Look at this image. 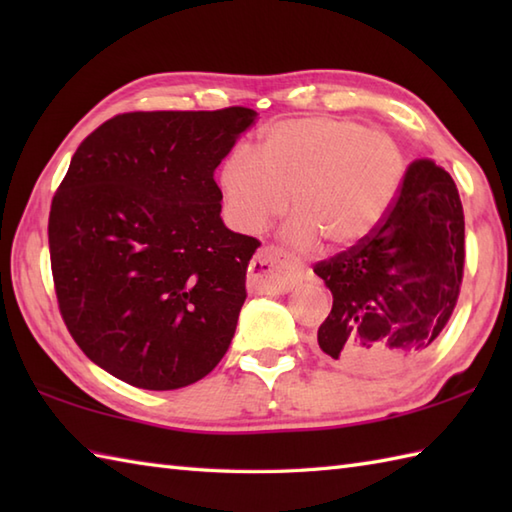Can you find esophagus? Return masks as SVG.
Returning <instances> with one entry per match:
<instances>
[{"instance_id": "obj_1", "label": "esophagus", "mask_w": 512, "mask_h": 512, "mask_svg": "<svg viewBox=\"0 0 512 512\" xmlns=\"http://www.w3.org/2000/svg\"><path fill=\"white\" fill-rule=\"evenodd\" d=\"M301 275V266L277 246H266L248 268V286L259 292H290Z\"/></svg>"}]
</instances>
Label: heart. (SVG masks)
<instances>
[{"mask_svg":"<svg viewBox=\"0 0 512 512\" xmlns=\"http://www.w3.org/2000/svg\"><path fill=\"white\" fill-rule=\"evenodd\" d=\"M407 156L394 138L336 116L270 125L257 156L235 149L220 167L226 213L239 231L259 233L288 209V239L350 250L372 237L398 202Z\"/></svg>","mask_w":512,"mask_h":512,"instance_id":"heart-1","label":"heart"}]
</instances>
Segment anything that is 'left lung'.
<instances>
[{"mask_svg":"<svg viewBox=\"0 0 512 512\" xmlns=\"http://www.w3.org/2000/svg\"><path fill=\"white\" fill-rule=\"evenodd\" d=\"M314 273L332 292L314 341L323 361L365 376L413 361L449 323L462 288L464 211L453 178L431 160L411 162L383 226Z\"/></svg>","mask_w":512,"mask_h":512,"instance_id":"left-lung-1","label":"left lung"}]
</instances>
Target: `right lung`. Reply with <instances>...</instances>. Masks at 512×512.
<instances>
[{"label":"right lung","mask_w":512,"mask_h":512,"mask_svg":"<svg viewBox=\"0 0 512 512\" xmlns=\"http://www.w3.org/2000/svg\"><path fill=\"white\" fill-rule=\"evenodd\" d=\"M248 107L125 112L83 140L52 198L50 266L76 345L140 389H180L222 361L259 239L224 226L215 169Z\"/></svg>","instance_id":"1"}]
</instances>
